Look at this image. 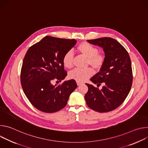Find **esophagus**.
<instances>
[{"mask_svg": "<svg viewBox=\"0 0 148 148\" xmlns=\"http://www.w3.org/2000/svg\"><path fill=\"white\" fill-rule=\"evenodd\" d=\"M77 86H80L82 84L81 82H79V81H77Z\"/></svg>", "mask_w": 148, "mask_h": 148, "instance_id": "34e87169", "label": "esophagus"}]
</instances>
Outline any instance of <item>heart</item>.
<instances>
[{"instance_id":"heart-1","label":"heart","mask_w":148,"mask_h":148,"mask_svg":"<svg viewBox=\"0 0 148 148\" xmlns=\"http://www.w3.org/2000/svg\"><path fill=\"white\" fill-rule=\"evenodd\" d=\"M78 51L84 56L87 58V63L96 70L100 69L105 61L104 54L98 53V49L87 42H82L77 46ZM74 54L71 50L67 51L63 56L62 63L67 69H71L73 66ZM93 74V70L91 68L86 69H75L69 74L70 79L77 81H86Z\"/></svg>"}]
</instances>
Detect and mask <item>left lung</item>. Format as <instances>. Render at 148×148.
<instances>
[{
  "label": "left lung",
  "instance_id": "1",
  "mask_svg": "<svg viewBox=\"0 0 148 148\" xmlns=\"http://www.w3.org/2000/svg\"><path fill=\"white\" fill-rule=\"evenodd\" d=\"M88 43L99 46L105 53V61L99 72L90 80L101 90L89 84L85 99L88 106L99 112L111 111L123 103L132 84V70L130 55L115 39L102 37L88 40Z\"/></svg>",
  "mask_w": 148,
  "mask_h": 148
}]
</instances>
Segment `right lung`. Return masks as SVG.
Segmentation results:
<instances>
[{
	"instance_id": "right-lung-1",
	"label": "right lung",
	"mask_w": 148,
	"mask_h": 148,
	"mask_svg": "<svg viewBox=\"0 0 148 148\" xmlns=\"http://www.w3.org/2000/svg\"><path fill=\"white\" fill-rule=\"evenodd\" d=\"M76 43L75 39L46 36L28 49L21 70V84L27 99L39 111L61 110L77 87L74 79L52 84L53 80L61 82L67 76L62 57Z\"/></svg>"
}]
</instances>
